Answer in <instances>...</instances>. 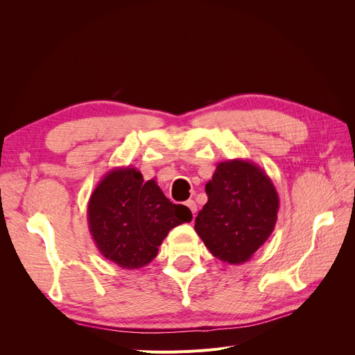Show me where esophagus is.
<instances>
[{"label": "esophagus", "instance_id": "34e87169", "mask_svg": "<svg viewBox=\"0 0 355 355\" xmlns=\"http://www.w3.org/2000/svg\"><path fill=\"white\" fill-rule=\"evenodd\" d=\"M185 206H188L189 210L192 211V214H194V216H196V213H197V204H196V201L194 200H188L185 202Z\"/></svg>", "mask_w": 355, "mask_h": 355}]
</instances>
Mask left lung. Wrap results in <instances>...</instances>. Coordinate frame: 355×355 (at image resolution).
Wrapping results in <instances>:
<instances>
[{
	"instance_id": "left-lung-1",
	"label": "left lung",
	"mask_w": 355,
	"mask_h": 355,
	"mask_svg": "<svg viewBox=\"0 0 355 355\" xmlns=\"http://www.w3.org/2000/svg\"><path fill=\"white\" fill-rule=\"evenodd\" d=\"M206 194L209 200L196 218L202 243L222 262L252 259L275 228L280 198L271 178L249 159L222 161Z\"/></svg>"
}]
</instances>
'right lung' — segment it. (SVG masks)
<instances>
[{
	"label": "right lung",
	"mask_w": 355,
	"mask_h": 355,
	"mask_svg": "<svg viewBox=\"0 0 355 355\" xmlns=\"http://www.w3.org/2000/svg\"><path fill=\"white\" fill-rule=\"evenodd\" d=\"M187 206L173 204L155 179L144 180L136 167H115L92 192L87 222L101 254L124 270L153 262L171 228L191 222Z\"/></svg>",
	"instance_id": "obj_1"
}]
</instances>
